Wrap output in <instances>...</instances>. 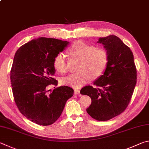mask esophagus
Here are the masks:
<instances>
[{"label":"esophagus","instance_id":"1","mask_svg":"<svg viewBox=\"0 0 149 149\" xmlns=\"http://www.w3.org/2000/svg\"><path fill=\"white\" fill-rule=\"evenodd\" d=\"M74 93L75 95H79L80 94V90L78 89H75L74 90Z\"/></svg>","mask_w":149,"mask_h":149}]
</instances>
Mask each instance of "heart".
<instances>
[{
  "label": "heart",
  "instance_id": "heart-1",
  "mask_svg": "<svg viewBox=\"0 0 149 149\" xmlns=\"http://www.w3.org/2000/svg\"><path fill=\"white\" fill-rule=\"evenodd\" d=\"M72 57L80 60L79 67L80 71L72 73L63 78L61 83L75 88H80L90 81L100 77L105 72L109 62L107 52L103 49L96 48L94 46L77 42L69 49ZM54 67L57 71L65 73L67 70L65 56L59 53L54 60Z\"/></svg>",
  "mask_w": 149,
  "mask_h": 149
}]
</instances>
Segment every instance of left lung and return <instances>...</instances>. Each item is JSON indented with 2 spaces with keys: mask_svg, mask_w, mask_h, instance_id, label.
<instances>
[{
  "mask_svg": "<svg viewBox=\"0 0 149 149\" xmlns=\"http://www.w3.org/2000/svg\"><path fill=\"white\" fill-rule=\"evenodd\" d=\"M107 52L109 62L105 72L80 90L90 96L92 103L86 109L88 114L99 121H107L124 111L131 100L137 82L134 55L128 46L115 35L98 39Z\"/></svg>",
  "mask_w": 149,
  "mask_h": 149,
  "instance_id": "8db88e82",
  "label": "left lung"
}]
</instances>
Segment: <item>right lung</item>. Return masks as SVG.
I'll return each instance as SVG.
<instances>
[{"mask_svg":"<svg viewBox=\"0 0 149 149\" xmlns=\"http://www.w3.org/2000/svg\"><path fill=\"white\" fill-rule=\"evenodd\" d=\"M69 42L39 37L23 44L15 52L10 80L15 102L23 116L34 123L49 126L61 116L74 90L63 86L48 93V86L57 85L54 79V60Z\"/></svg>","mask_w":149,"mask_h":149,"instance_id":"1","label":"right lung"}]
</instances>
